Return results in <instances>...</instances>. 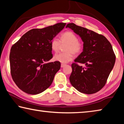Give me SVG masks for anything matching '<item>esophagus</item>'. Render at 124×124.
<instances>
[{"mask_svg":"<svg viewBox=\"0 0 124 124\" xmlns=\"http://www.w3.org/2000/svg\"><path fill=\"white\" fill-rule=\"evenodd\" d=\"M65 66H66V64H64V63H61V67L62 68H63V67H64Z\"/></svg>","mask_w":124,"mask_h":124,"instance_id":"34e87169","label":"esophagus"}]
</instances>
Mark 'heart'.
Listing matches in <instances>:
<instances>
[{"mask_svg": "<svg viewBox=\"0 0 124 124\" xmlns=\"http://www.w3.org/2000/svg\"><path fill=\"white\" fill-rule=\"evenodd\" d=\"M62 44H67L64 51L66 52L56 54L54 58L56 61L66 63L72 61L73 54H78L83 51L84 45L78 38L77 35L72 31H66L61 35V40L54 37L50 42L51 50L57 52Z\"/></svg>", "mask_w": 124, "mask_h": 124, "instance_id": "1", "label": "heart"}]
</instances>
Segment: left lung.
I'll return each instance as SVG.
<instances>
[{
	"label": "left lung",
	"instance_id": "1",
	"mask_svg": "<svg viewBox=\"0 0 124 124\" xmlns=\"http://www.w3.org/2000/svg\"><path fill=\"white\" fill-rule=\"evenodd\" d=\"M67 27L78 34L84 42L83 51L72 64L70 82L79 92L95 93L106 85L114 66L116 56L112 46L102 34L73 23L67 24Z\"/></svg>",
	"mask_w": 124,
	"mask_h": 124
}]
</instances>
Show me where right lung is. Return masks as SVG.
<instances>
[{
  "instance_id": "add662e5",
  "label": "right lung",
  "mask_w": 124,
  "mask_h": 124,
  "mask_svg": "<svg viewBox=\"0 0 124 124\" xmlns=\"http://www.w3.org/2000/svg\"><path fill=\"white\" fill-rule=\"evenodd\" d=\"M66 24L61 22L42 29H32L12 46L10 72L22 91L37 95L51 85L61 63H46L53 57L50 42Z\"/></svg>"
}]
</instances>
